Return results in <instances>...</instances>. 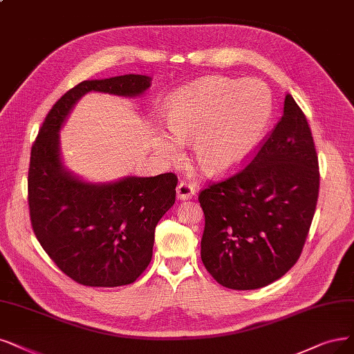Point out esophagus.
<instances>
[{
    "mask_svg": "<svg viewBox=\"0 0 354 354\" xmlns=\"http://www.w3.org/2000/svg\"><path fill=\"white\" fill-rule=\"evenodd\" d=\"M194 194H195L194 185H191V184H188V182H184V180L179 182V185L176 188V195L179 200H189L194 197Z\"/></svg>",
    "mask_w": 354,
    "mask_h": 354,
    "instance_id": "obj_1",
    "label": "esophagus"
}]
</instances>
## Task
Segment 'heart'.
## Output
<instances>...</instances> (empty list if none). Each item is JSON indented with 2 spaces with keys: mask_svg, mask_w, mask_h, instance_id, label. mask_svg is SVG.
I'll return each instance as SVG.
<instances>
[{
  "mask_svg": "<svg viewBox=\"0 0 354 354\" xmlns=\"http://www.w3.org/2000/svg\"><path fill=\"white\" fill-rule=\"evenodd\" d=\"M272 116V96L257 80L210 77L169 100L166 124L174 137H159L160 151L178 156L194 140V154L207 174L225 175L257 151Z\"/></svg>",
  "mask_w": 354,
  "mask_h": 354,
  "instance_id": "obj_1",
  "label": "heart"
}]
</instances>
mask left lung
<instances>
[{"label":"left lung","mask_w":354,"mask_h":354,"mask_svg":"<svg viewBox=\"0 0 354 354\" xmlns=\"http://www.w3.org/2000/svg\"><path fill=\"white\" fill-rule=\"evenodd\" d=\"M319 166L306 116L292 95L250 165L198 195L201 259L221 286L252 290L289 271L315 214Z\"/></svg>","instance_id":"8db88e82"}]
</instances>
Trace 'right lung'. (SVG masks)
Segmentation results:
<instances>
[{"instance_id":"1","label":"right lung","mask_w":354,"mask_h":354,"mask_svg":"<svg viewBox=\"0 0 354 354\" xmlns=\"http://www.w3.org/2000/svg\"><path fill=\"white\" fill-rule=\"evenodd\" d=\"M150 80L127 74L78 83L48 112L32 146L28 201L33 232L57 267L78 284L116 287L141 276L151 261L156 225L175 204L178 178L169 172L87 184L62 166L58 131L88 91L134 97Z\"/></svg>"}]
</instances>
